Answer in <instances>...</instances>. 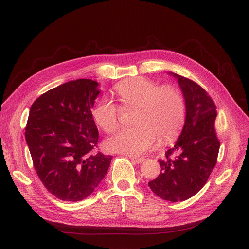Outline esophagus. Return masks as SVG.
<instances>
[{"label":"esophagus","mask_w":249,"mask_h":249,"mask_svg":"<svg viewBox=\"0 0 249 249\" xmlns=\"http://www.w3.org/2000/svg\"><path fill=\"white\" fill-rule=\"evenodd\" d=\"M130 159L133 161V162H135V163H137V164H141V163H142L145 159L144 158H137V157H130Z\"/></svg>","instance_id":"obj_1"}]
</instances>
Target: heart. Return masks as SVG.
I'll return each mask as SVG.
<instances>
[{
    "label": "heart",
    "instance_id": "heart-1",
    "mask_svg": "<svg viewBox=\"0 0 249 249\" xmlns=\"http://www.w3.org/2000/svg\"><path fill=\"white\" fill-rule=\"evenodd\" d=\"M115 91L123 105L139 106L131 128H125L106 141L109 152L141 155L154 148L158 137L168 142L179 134L186 121V99L179 89L161 87L146 78H135L118 83ZM121 109L112 100L100 97L92 108V117L104 131L109 133L119 126Z\"/></svg>",
    "mask_w": 249,
    "mask_h": 249
}]
</instances>
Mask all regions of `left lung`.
I'll return each instance as SVG.
<instances>
[{
	"instance_id": "1",
	"label": "left lung",
	"mask_w": 249,
	"mask_h": 249,
	"mask_svg": "<svg viewBox=\"0 0 249 249\" xmlns=\"http://www.w3.org/2000/svg\"><path fill=\"white\" fill-rule=\"evenodd\" d=\"M178 79L186 99L185 125L173 148L158 160L161 173L149 187L163 200L185 201L203 188L213 172L219 150L214 121L216 107L197 83L169 72Z\"/></svg>"
}]
</instances>
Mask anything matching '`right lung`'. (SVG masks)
<instances>
[{"label": "right lung", "mask_w": 249, "mask_h": 249, "mask_svg": "<svg viewBox=\"0 0 249 249\" xmlns=\"http://www.w3.org/2000/svg\"><path fill=\"white\" fill-rule=\"evenodd\" d=\"M90 79L70 81L35 100L25 127L34 167L62 201L87 198L104 179L112 156L93 154L98 130L91 109L99 94Z\"/></svg>", "instance_id": "right-lung-1"}]
</instances>
